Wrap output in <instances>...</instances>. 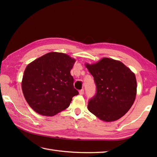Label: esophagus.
<instances>
[{"label": "esophagus", "mask_w": 157, "mask_h": 157, "mask_svg": "<svg viewBox=\"0 0 157 157\" xmlns=\"http://www.w3.org/2000/svg\"><path fill=\"white\" fill-rule=\"evenodd\" d=\"M79 94H80V95H83V94H84V90H79Z\"/></svg>", "instance_id": "esophagus-1"}]
</instances>
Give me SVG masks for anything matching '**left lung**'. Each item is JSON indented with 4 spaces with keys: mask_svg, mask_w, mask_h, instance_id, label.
Listing matches in <instances>:
<instances>
[{
    "mask_svg": "<svg viewBox=\"0 0 157 157\" xmlns=\"http://www.w3.org/2000/svg\"><path fill=\"white\" fill-rule=\"evenodd\" d=\"M86 67L94 77L96 94L88 109L106 122L114 121L128 112L135 101L137 82L134 73L121 61L104 57Z\"/></svg>",
    "mask_w": 157,
    "mask_h": 157,
    "instance_id": "8db88e82",
    "label": "left lung"
}]
</instances>
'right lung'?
<instances>
[{
	"label": "right lung",
	"mask_w": 157,
	"mask_h": 157,
	"mask_svg": "<svg viewBox=\"0 0 157 157\" xmlns=\"http://www.w3.org/2000/svg\"><path fill=\"white\" fill-rule=\"evenodd\" d=\"M75 62L65 53L51 52L26 67L21 89L29 106L38 114L54 116L69 107L78 94L70 71Z\"/></svg>",
	"instance_id": "right-lung-1"
}]
</instances>
